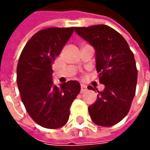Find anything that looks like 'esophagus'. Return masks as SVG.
Instances as JSON below:
<instances>
[{"label":"esophagus","mask_w":150,"mask_h":150,"mask_svg":"<svg viewBox=\"0 0 150 150\" xmlns=\"http://www.w3.org/2000/svg\"><path fill=\"white\" fill-rule=\"evenodd\" d=\"M87 90H88L87 86L84 84H81V90H80V91H81V92H84V91H86Z\"/></svg>","instance_id":"esophagus-1"}]
</instances>
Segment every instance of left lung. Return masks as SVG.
Instances as JSON below:
<instances>
[{"instance_id":"left-lung-1","label":"left lung","mask_w":150,"mask_h":150,"mask_svg":"<svg viewBox=\"0 0 150 150\" xmlns=\"http://www.w3.org/2000/svg\"><path fill=\"white\" fill-rule=\"evenodd\" d=\"M75 31L96 50L99 80L104 85L88 107L89 115L97 125H114L128 114L135 96L137 70L133 53L121 34L106 25L75 27ZM88 88L95 91L91 86Z\"/></svg>"}]
</instances>
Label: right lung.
<instances>
[{
    "label": "right lung",
    "mask_w": 150,
    "mask_h": 150,
    "mask_svg": "<svg viewBox=\"0 0 150 150\" xmlns=\"http://www.w3.org/2000/svg\"><path fill=\"white\" fill-rule=\"evenodd\" d=\"M74 32V27L47 28L25 44L17 67L21 101L38 125L59 129L67 122L70 108L80 91L76 80L58 87L53 83L52 64Z\"/></svg>",
    "instance_id": "right-lung-1"
}]
</instances>
